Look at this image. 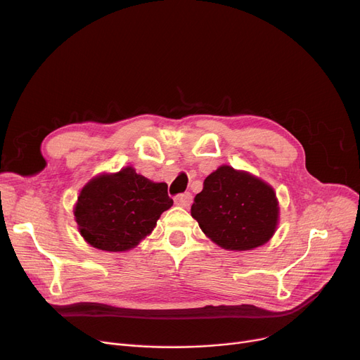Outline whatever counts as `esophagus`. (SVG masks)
Wrapping results in <instances>:
<instances>
[{
    "label": "esophagus",
    "mask_w": 360,
    "mask_h": 360,
    "mask_svg": "<svg viewBox=\"0 0 360 360\" xmlns=\"http://www.w3.org/2000/svg\"><path fill=\"white\" fill-rule=\"evenodd\" d=\"M175 202L181 207H190L191 202H193V195L191 193H184V194H179L175 197Z\"/></svg>",
    "instance_id": "1"
}]
</instances>
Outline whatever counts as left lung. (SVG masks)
Returning a JSON list of instances; mask_svg holds the SVG:
<instances>
[{
    "mask_svg": "<svg viewBox=\"0 0 360 360\" xmlns=\"http://www.w3.org/2000/svg\"><path fill=\"white\" fill-rule=\"evenodd\" d=\"M191 216L219 247L250 251L274 235L278 201L273 188L259 178L223 165L204 179Z\"/></svg>",
    "mask_w": 360,
    "mask_h": 360,
    "instance_id": "1",
    "label": "left lung"
}]
</instances>
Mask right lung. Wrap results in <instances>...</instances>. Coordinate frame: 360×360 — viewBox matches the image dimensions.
Here are the masks:
<instances>
[{
    "mask_svg": "<svg viewBox=\"0 0 360 360\" xmlns=\"http://www.w3.org/2000/svg\"><path fill=\"white\" fill-rule=\"evenodd\" d=\"M174 200L165 182H153L132 167L90 179L74 207L82 236L91 247L120 252L134 248Z\"/></svg>",
    "mask_w": 360,
    "mask_h": 360,
    "instance_id": "right-lung-1",
    "label": "right lung"
}]
</instances>
